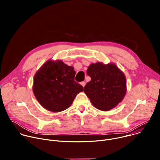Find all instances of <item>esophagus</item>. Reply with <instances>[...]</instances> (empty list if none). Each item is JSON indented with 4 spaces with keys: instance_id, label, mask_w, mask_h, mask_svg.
Listing matches in <instances>:
<instances>
[{
    "instance_id": "obj_1",
    "label": "esophagus",
    "mask_w": 160,
    "mask_h": 160,
    "mask_svg": "<svg viewBox=\"0 0 160 160\" xmlns=\"http://www.w3.org/2000/svg\"><path fill=\"white\" fill-rule=\"evenodd\" d=\"M80 84L83 86V87H84L85 85V84H86V83H85V82H80Z\"/></svg>"
}]
</instances>
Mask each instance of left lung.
Returning a JSON list of instances; mask_svg holds the SVG:
<instances>
[{
  "label": "left lung",
  "mask_w": 160,
  "mask_h": 160,
  "mask_svg": "<svg viewBox=\"0 0 160 160\" xmlns=\"http://www.w3.org/2000/svg\"><path fill=\"white\" fill-rule=\"evenodd\" d=\"M87 74L91 80L84 87V92L98 109L108 111L115 107L126 94V78L113 64H91Z\"/></svg>",
  "instance_id": "1"
}]
</instances>
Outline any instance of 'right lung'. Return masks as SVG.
<instances>
[{
    "mask_svg": "<svg viewBox=\"0 0 160 160\" xmlns=\"http://www.w3.org/2000/svg\"><path fill=\"white\" fill-rule=\"evenodd\" d=\"M76 72L72 66L61 61H49L36 73L33 93L39 103L46 109L59 112L72 104L83 87L75 81Z\"/></svg>",
    "mask_w": 160,
    "mask_h": 160,
    "instance_id": "1",
    "label": "right lung"
}]
</instances>
